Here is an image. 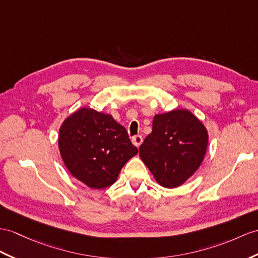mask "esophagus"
<instances>
[{
	"instance_id": "1",
	"label": "esophagus",
	"mask_w": 258,
	"mask_h": 258,
	"mask_svg": "<svg viewBox=\"0 0 258 258\" xmlns=\"http://www.w3.org/2000/svg\"><path fill=\"white\" fill-rule=\"evenodd\" d=\"M131 141H133V143L135 144L137 148H139L141 146L143 139H142L141 136H135V137H133V139H131Z\"/></svg>"
}]
</instances>
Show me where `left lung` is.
<instances>
[{
    "instance_id": "8db88e82",
    "label": "left lung",
    "mask_w": 258,
    "mask_h": 258,
    "mask_svg": "<svg viewBox=\"0 0 258 258\" xmlns=\"http://www.w3.org/2000/svg\"><path fill=\"white\" fill-rule=\"evenodd\" d=\"M208 140L205 124L191 111L174 109L154 116L139 154L161 186L176 188L202 165Z\"/></svg>"
}]
</instances>
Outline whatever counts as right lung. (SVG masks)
Returning a JSON list of instances; mask_svg holds the SVG:
<instances>
[{"mask_svg": "<svg viewBox=\"0 0 258 258\" xmlns=\"http://www.w3.org/2000/svg\"><path fill=\"white\" fill-rule=\"evenodd\" d=\"M58 146L68 171L93 189L114 184L123 165L138 153L127 130L111 115L87 107L64 119Z\"/></svg>", "mask_w": 258, "mask_h": 258, "instance_id": "1", "label": "right lung"}]
</instances>
